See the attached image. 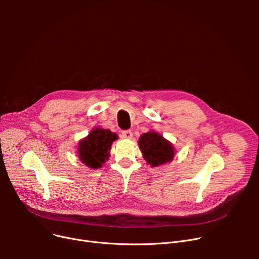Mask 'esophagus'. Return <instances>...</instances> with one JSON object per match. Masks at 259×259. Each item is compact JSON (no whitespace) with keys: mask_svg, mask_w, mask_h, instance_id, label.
Wrapping results in <instances>:
<instances>
[{"mask_svg":"<svg viewBox=\"0 0 259 259\" xmlns=\"http://www.w3.org/2000/svg\"><path fill=\"white\" fill-rule=\"evenodd\" d=\"M121 138H124V139H131V138H132V131H131V130H124V131H121Z\"/></svg>","mask_w":259,"mask_h":259,"instance_id":"obj_1","label":"esophagus"}]
</instances>
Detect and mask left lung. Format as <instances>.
<instances>
[{
	"mask_svg": "<svg viewBox=\"0 0 259 259\" xmlns=\"http://www.w3.org/2000/svg\"><path fill=\"white\" fill-rule=\"evenodd\" d=\"M144 158L152 167L165 164L174 156L173 146L160 134L150 131L144 133L139 141Z\"/></svg>",
	"mask_w": 259,
	"mask_h": 259,
	"instance_id": "8db88e82",
	"label": "left lung"
}]
</instances>
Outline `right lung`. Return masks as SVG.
<instances>
[{
    "label": "right lung",
    "instance_id": "1",
    "mask_svg": "<svg viewBox=\"0 0 259 259\" xmlns=\"http://www.w3.org/2000/svg\"><path fill=\"white\" fill-rule=\"evenodd\" d=\"M117 135L109 129L95 128L79 142L77 152L81 162L92 169L101 168L109 157V151Z\"/></svg>",
    "mask_w": 259,
    "mask_h": 259
}]
</instances>
